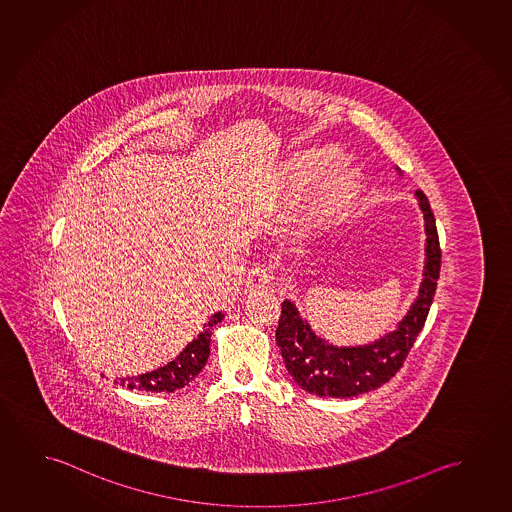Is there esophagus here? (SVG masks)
<instances>
[{
    "label": "esophagus",
    "mask_w": 512,
    "mask_h": 512,
    "mask_svg": "<svg viewBox=\"0 0 512 512\" xmlns=\"http://www.w3.org/2000/svg\"><path fill=\"white\" fill-rule=\"evenodd\" d=\"M274 279V268L268 263H254L249 274H247V286L252 290L263 288L267 284L272 283Z\"/></svg>",
    "instance_id": "obj_1"
}]
</instances>
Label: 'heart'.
I'll list each match as a JSON object with an SVG mask.
<instances>
[{"label": "heart", "instance_id": "heart-1", "mask_svg": "<svg viewBox=\"0 0 512 512\" xmlns=\"http://www.w3.org/2000/svg\"><path fill=\"white\" fill-rule=\"evenodd\" d=\"M343 160V155L336 149H320L313 155L302 156L293 162L286 172V183L292 190H301L313 179L333 169ZM359 174L350 169H338L329 178L320 183V187L311 195V213L329 215L349 206L359 194Z\"/></svg>", "mask_w": 512, "mask_h": 512}]
</instances>
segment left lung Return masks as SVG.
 Wrapping results in <instances>:
<instances>
[{
    "label": "left lung",
    "instance_id": "8db88e82",
    "mask_svg": "<svg viewBox=\"0 0 512 512\" xmlns=\"http://www.w3.org/2000/svg\"><path fill=\"white\" fill-rule=\"evenodd\" d=\"M416 197L425 219L427 261L420 295L393 333L361 347H334L311 331L292 302L281 304L276 341L288 374L302 390L318 397H357L386 384L404 365L429 315L441 268L434 213L427 195L418 190Z\"/></svg>",
    "mask_w": 512,
    "mask_h": 512
}]
</instances>
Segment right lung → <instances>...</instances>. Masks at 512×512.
I'll list each match as a JSON object with an SVG mask.
<instances>
[{
    "label": "right lung",
    "instance_id": "add662e5",
    "mask_svg": "<svg viewBox=\"0 0 512 512\" xmlns=\"http://www.w3.org/2000/svg\"><path fill=\"white\" fill-rule=\"evenodd\" d=\"M224 318V313H215L208 322V327L194 341H190L185 350L171 363L156 368L153 372L121 379V386L128 390L151 391V393H172L185 388L195 375L203 370L210 356L211 329Z\"/></svg>",
    "mask_w": 512,
    "mask_h": 512
}]
</instances>
